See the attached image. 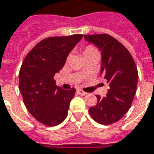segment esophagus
<instances>
[{"mask_svg": "<svg viewBox=\"0 0 154 154\" xmlns=\"http://www.w3.org/2000/svg\"><path fill=\"white\" fill-rule=\"evenodd\" d=\"M77 92H79V94H80V95H82V96H85V95H86L87 93L86 92H85L84 91H82V90H80V89H79V90H77Z\"/></svg>", "mask_w": 154, "mask_h": 154, "instance_id": "1", "label": "esophagus"}]
</instances>
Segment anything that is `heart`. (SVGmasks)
Here are the masks:
<instances>
[{
    "instance_id": "obj_1",
    "label": "heart",
    "mask_w": 154,
    "mask_h": 154,
    "mask_svg": "<svg viewBox=\"0 0 154 154\" xmlns=\"http://www.w3.org/2000/svg\"><path fill=\"white\" fill-rule=\"evenodd\" d=\"M91 54H98V51L94 46L87 45L83 49V55L85 56L87 55H91Z\"/></svg>"
}]
</instances>
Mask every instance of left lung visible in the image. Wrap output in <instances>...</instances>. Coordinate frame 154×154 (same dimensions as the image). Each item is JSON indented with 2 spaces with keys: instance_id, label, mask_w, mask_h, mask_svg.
Here are the masks:
<instances>
[{
  "instance_id": "left-lung-1",
  "label": "left lung",
  "mask_w": 154,
  "mask_h": 154,
  "mask_svg": "<svg viewBox=\"0 0 154 154\" xmlns=\"http://www.w3.org/2000/svg\"><path fill=\"white\" fill-rule=\"evenodd\" d=\"M87 42L101 51L100 75L109 84L106 96L96 97V105L89 109L92 118L101 124L119 121L129 109L136 92L138 71L127 49L108 34L85 35Z\"/></svg>"
}]
</instances>
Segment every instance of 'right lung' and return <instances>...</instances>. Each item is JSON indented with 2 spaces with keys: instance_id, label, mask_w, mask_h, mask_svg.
Listing matches in <instances>:
<instances>
[{
  "instance_id": "obj_1",
  "label": "right lung",
  "mask_w": 154,
  "mask_h": 154,
  "mask_svg": "<svg viewBox=\"0 0 154 154\" xmlns=\"http://www.w3.org/2000/svg\"><path fill=\"white\" fill-rule=\"evenodd\" d=\"M82 37L75 34L44 39L28 53L21 65L19 87L24 103L33 117L46 126H56L68 116L76 90L57 86L54 76Z\"/></svg>"
}]
</instances>
